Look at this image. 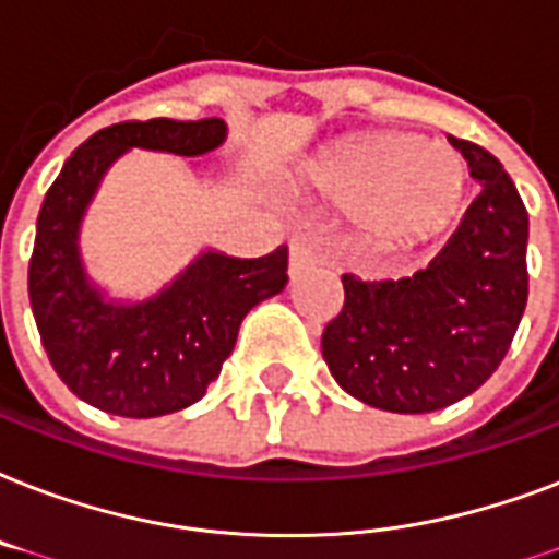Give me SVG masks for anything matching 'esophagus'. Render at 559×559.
<instances>
[{"label": "esophagus", "instance_id": "esophagus-1", "mask_svg": "<svg viewBox=\"0 0 559 559\" xmlns=\"http://www.w3.org/2000/svg\"><path fill=\"white\" fill-rule=\"evenodd\" d=\"M309 265H314V257H311V250L306 248L302 241H294V245H292V262H288V271H292V276H300Z\"/></svg>", "mask_w": 559, "mask_h": 559}]
</instances>
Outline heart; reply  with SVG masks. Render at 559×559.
<instances>
[{
	"mask_svg": "<svg viewBox=\"0 0 559 559\" xmlns=\"http://www.w3.org/2000/svg\"><path fill=\"white\" fill-rule=\"evenodd\" d=\"M311 186L349 206L358 233L376 245H408L445 227L466 194V168L443 142L376 133L311 168Z\"/></svg>",
	"mask_w": 559,
	"mask_h": 559,
	"instance_id": "obj_1",
	"label": "heart"
}]
</instances>
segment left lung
Wrapping results in <instances>:
<instances>
[{"label":"left lung","instance_id":"1","mask_svg":"<svg viewBox=\"0 0 559 559\" xmlns=\"http://www.w3.org/2000/svg\"><path fill=\"white\" fill-rule=\"evenodd\" d=\"M481 192L455 236L414 276L344 283L323 361L365 405L428 414L478 391L508 356L527 302V212L501 163L449 136Z\"/></svg>","mask_w":559,"mask_h":559}]
</instances>
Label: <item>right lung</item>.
<instances>
[{
  "instance_id": "add662e5",
  "label": "right lung",
  "mask_w": 559,
  "mask_h": 559,
  "mask_svg": "<svg viewBox=\"0 0 559 559\" xmlns=\"http://www.w3.org/2000/svg\"><path fill=\"white\" fill-rule=\"evenodd\" d=\"M221 119L110 124L63 163L37 215L28 297L55 373L78 400L116 417L148 419L201 400L236 347L245 314L288 283V250L259 259L201 250L145 300H116L81 259V224L104 175L131 148L210 157Z\"/></svg>"
}]
</instances>
